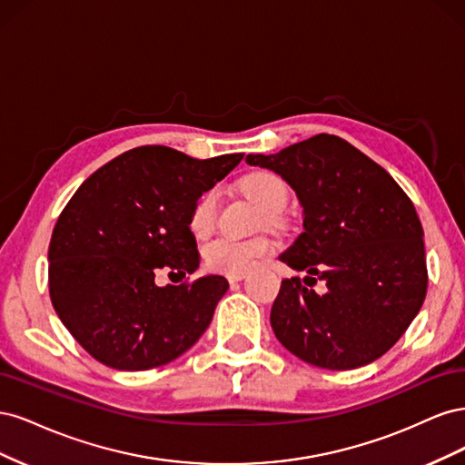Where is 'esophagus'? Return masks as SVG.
I'll return each instance as SVG.
<instances>
[{
  "label": "esophagus",
  "mask_w": 465,
  "mask_h": 465,
  "mask_svg": "<svg viewBox=\"0 0 465 465\" xmlns=\"http://www.w3.org/2000/svg\"><path fill=\"white\" fill-rule=\"evenodd\" d=\"M246 277V273H232V275H227L229 283H238V281H242Z\"/></svg>",
  "instance_id": "obj_1"
}]
</instances>
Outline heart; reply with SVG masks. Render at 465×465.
<instances>
[{"label": "heart", "instance_id": "b5f03b06", "mask_svg": "<svg viewBox=\"0 0 465 465\" xmlns=\"http://www.w3.org/2000/svg\"><path fill=\"white\" fill-rule=\"evenodd\" d=\"M242 190L254 202L267 221H273L287 205V184L285 180L270 171L252 173L242 180ZM217 221V192L209 190L195 202L190 213V231L195 236H205ZM273 252L270 238L258 236L250 241H236L229 236L211 238L203 244V265L213 273H246L256 267L260 260Z\"/></svg>", "mask_w": 465, "mask_h": 465}]
</instances>
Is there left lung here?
Listing matches in <instances>:
<instances>
[{
    "mask_svg": "<svg viewBox=\"0 0 465 465\" xmlns=\"http://www.w3.org/2000/svg\"><path fill=\"white\" fill-rule=\"evenodd\" d=\"M297 192L304 232L279 256L320 278L281 281L272 306L275 337L320 369H359L382 357L410 328L427 294L423 227L382 166L345 139L318 134L275 154H248Z\"/></svg>",
    "mask_w": 465,
    "mask_h": 465,
    "instance_id": "1",
    "label": "left lung"
}]
</instances>
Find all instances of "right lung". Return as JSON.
<instances>
[{"mask_svg":"<svg viewBox=\"0 0 465 465\" xmlns=\"http://www.w3.org/2000/svg\"><path fill=\"white\" fill-rule=\"evenodd\" d=\"M244 153L192 159L163 145L122 153L93 173L55 223L48 285L77 343L116 371H147L188 351L229 289L221 275L159 287V272L193 273L192 207Z\"/></svg>","mask_w":465,"mask_h":465,"instance_id":"right-lung-1","label":"right lung"}]
</instances>
